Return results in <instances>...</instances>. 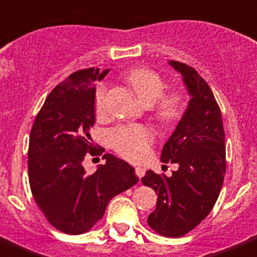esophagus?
Segmentation results:
<instances>
[{"label":"esophagus","instance_id":"obj_1","mask_svg":"<svg viewBox=\"0 0 257 257\" xmlns=\"http://www.w3.org/2000/svg\"><path fill=\"white\" fill-rule=\"evenodd\" d=\"M145 172H146V169L145 167H141V166H138V167H135V173L136 176L141 179V177H143V174H145Z\"/></svg>","mask_w":257,"mask_h":257}]
</instances>
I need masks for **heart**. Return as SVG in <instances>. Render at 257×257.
Masks as SVG:
<instances>
[{
  "instance_id": "obj_1",
  "label": "heart",
  "mask_w": 257,
  "mask_h": 257,
  "mask_svg": "<svg viewBox=\"0 0 257 257\" xmlns=\"http://www.w3.org/2000/svg\"><path fill=\"white\" fill-rule=\"evenodd\" d=\"M125 80L143 104H153V112L159 121L173 123L184 114V94L180 91L165 92V80L156 71L145 67L132 69L125 74ZM105 85H98L94 97L97 114H102L105 109ZM153 139V132L142 125H122L109 132V142L112 148L129 160H142L148 155Z\"/></svg>"
}]
</instances>
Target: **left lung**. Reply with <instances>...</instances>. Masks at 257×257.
Returning <instances> with one entry per match:
<instances>
[{"mask_svg":"<svg viewBox=\"0 0 257 257\" xmlns=\"http://www.w3.org/2000/svg\"><path fill=\"white\" fill-rule=\"evenodd\" d=\"M190 94L186 112L162 151L163 163L179 169L170 177L146 172L142 183L156 191V209L148 216L153 231L180 238L193 231L215 205L224 183L225 132L221 109L207 81L184 63L170 60Z\"/></svg>","mask_w":257,"mask_h":257,"instance_id":"1","label":"left lung"}]
</instances>
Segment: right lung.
<instances>
[{"label": "right lung", "instance_id": "1", "mask_svg": "<svg viewBox=\"0 0 257 257\" xmlns=\"http://www.w3.org/2000/svg\"><path fill=\"white\" fill-rule=\"evenodd\" d=\"M108 70L91 67L74 71L48 95L33 122L28 176L33 200L56 229L80 235L90 231L115 195L139 181L135 169L111 153L92 174L83 160L95 149L90 129L95 122V81Z\"/></svg>", "mask_w": 257, "mask_h": 257}]
</instances>
